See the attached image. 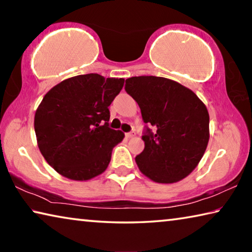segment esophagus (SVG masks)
Instances as JSON below:
<instances>
[{
    "label": "esophagus",
    "mask_w": 252,
    "mask_h": 252,
    "mask_svg": "<svg viewBox=\"0 0 252 252\" xmlns=\"http://www.w3.org/2000/svg\"><path fill=\"white\" fill-rule=\"evenodd\" d=\"M135 135V133H134V132H127V133H126V138H133V136Z\"/></svg>",
    "instance_id": "34e87169"
}]
</instances>
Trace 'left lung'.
<instances>
[{
  "label": "left lung",
  "instance_id": "8db88e82",
  "mask_svg": "<svg viewBox=\"0 0 252 252\" xmlns=\"http://www.w3.org/2000/svg\"><path fill=\"white\" fill-rule=\"evenodd\" d=\"M126 91L139 104L147 127L139 170L158 183H174L193 171L209 142V113L197 94L161 76H132Z\"/></svg>",
  "mask_w": 252,
  "mask_h": 252
}]
</instances>
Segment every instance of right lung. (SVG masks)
Returning <instances> with one entry per match:
<instances>
[{
    "label": "right lung",
    "mask_w": 252,
    "mask_h": 252,
    "mask_svg": "<svg viewBox=\"0 0 252 252\" xmlns=\"http://www.w3.org/2000/svg\"><path fill=\"white\" fill-rule=\"evenodd\" d=\"M125 79L90 73L69 78L44 95L34 117L37 147L46 162L67 179L85 181L108 168L125 133L109 127V106Z\"/></svg>",
    "instance_id": "add662e5"
}]
</instances>
